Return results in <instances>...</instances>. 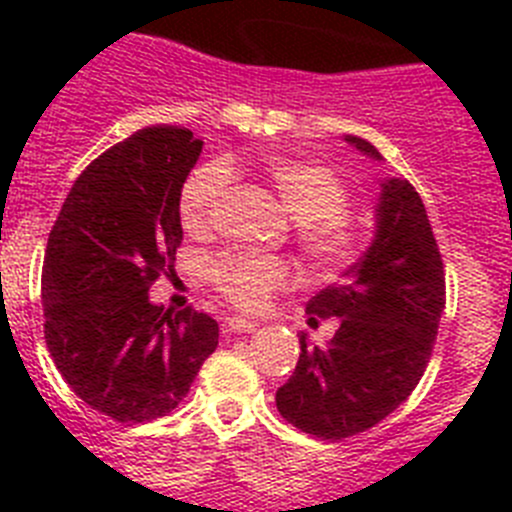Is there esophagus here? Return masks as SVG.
<instances>
[{"instance_id": "esophagus-1", "label": "esophagus", "mask_w": 512, "mask_h": 512, "mask_svg": "<svg viewBox=\"0 0 512 512\" xmlns=\"http://www.w3.org/2000/svg\"><path fill=\"white\" fill-rule=\"evenodd\" d=\"M225 328H228L230 333H253V330L259 328V323L246 318H228L225 320Z\"/></svg>"}]
</instances>
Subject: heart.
Returning <instances> with one entry per match:
<instances>
[{
    "mask_svg": "<svg viewBox=\"0 0 512 512\" xmlns=\"http://www.w3.org/2000/svg\"><path fill=\"white\" fill-rule=\"evenodd\" d=\"M261 174L295 217V243L302 259L318 271H338L354 264L364 246L359 220L351 205V189L336 169L292 153L261 158ZM230 174L223 164L194 171L182 187L179 215L187 233L212 230L217 210L228 192ZM212 287L241 310H264L271 297L289 287V266L269 253H223L207 264Z\"/></svg>",
    "mask_w": 512,
    "mask_h": 512,
    "instance_id": "heart-1",
    "label": "heart"
}]
</instances>
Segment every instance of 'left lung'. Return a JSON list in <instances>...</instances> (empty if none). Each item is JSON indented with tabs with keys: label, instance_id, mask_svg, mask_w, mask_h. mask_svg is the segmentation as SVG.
I'll return each instance as SVG.
<instances>
[{
	"label": "left lung",
	"instance_id": "left-lung-1",
	"mask_svg": "<svg viewBox=\"0 0 512 512\" xmlns=\"http://www.w3.org/2000/svg\"><path fill=\"white\" fill-rule=\"evenodd\" d=\"M346 140L382 158L369 140ZM443 307L446 274L423 200L408 179H387L372 246L307 302L310 325L338 318V330L328 346L300 336V361L277 390L282 418L323 441L369 431L423 377Z\"/></svg>",
	"mask_w": 512,
	"mask_h": 512
}]
</instances>
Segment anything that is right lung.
I'll return each mask as SVG.
<instances>
[{
	"mask_svg": "<svg viewBox=\"0 0 512 512\" xmlns=\"http://www.w3.org/2000/svg\"><path fill=\"white\" fill-rule=\"evenodd\" d=\"M200 153L187 128L138 130L81 171L48 235L45 343L71 390L117 423L171 413L217 346L207 312L148 300L174 269L179 197Z\"/></svg>",
	"mask_w": 512,
	"mask_h": 512,
	"instance_id": "1",
	"label": "right lung"
}]
</instances>
